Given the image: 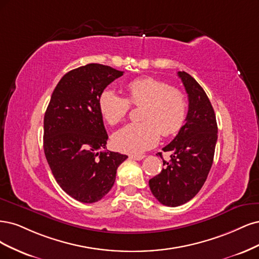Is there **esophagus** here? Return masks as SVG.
Segmentation results:
<instances>
[{
	"label": "esophagus",
	"mask_w": 259,
	"mask_h": 259,
	"mask_svg": "<svg viewBox=\"0 0 259 259\" xmlns=\"http://www.w3.org/2000/svg\"><path fill=\"white\" fill-rule=\"evenodd\" d=\"M129 158H131V159H133V160H142V159H144L145 156L144 155H130Z\"/></svg>",
	"instance_id": "obj_1"
}]
</instances>
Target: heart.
<instances>
[{"mask_svg":"<svg viewBox=\"0 0 259 259\" xmlns=\"http://www.w3.org/2000/svg\"><path fill=\"white\" fill-rule=\"evenodd\" d=\"M127 99L112 88H105L98 104L104 119L117 124L126 117L130 104L142 106L141 122L124 126L113 136V144L120 152L140 155L154 147L160 135L170 137L184 126L187 117V101L184 94L154 77H140L129 81Z\"/></svg>","mask_w":259,"mask_h":259,"instance_id":"1","label":"heart"}]
</instances>
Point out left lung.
<instances>
[{
    "mask_svg": "<svg viewBox=\"0 0 259 259\" xmlns=\"http://www.w3.org/2000/svg\"><path fill=\"white\" fill-rule=\"evenodd\" d=\"M188 95L186 122L170 144V162L149 180L152 194L161 204L179 206L188 202L201 189L213 163L218 123L213 106L203 88L186 72H178ZM160 157L161 153H158Z\"/></svg>",
    "mask_w": 259,
    "mask_h": 259,
    "instance_id": "8db88e82",
    "label": "left lung"
}]
</instances>
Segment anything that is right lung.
Masks as SVG:
<instances>
[{
  "mask_svg": "<svg viewBox=\"0 0 259 259\" xmlns=\"http://www.w3.org/2000/svg\"><path fill=\"white\" fill-rule=\"evenodd\" d=\"M123 72L89 63L58 82L44 116V152L54 177L77 201L94 203L114 185L127 155L103 151L108 136L98 100ZM102 152H100L99 151Z\"/></svg>",
  "mask_w": 259,
  "mask_h": 259,
  "instance_id": "add662e5",
  "label": "right lung"
}]
</instances>
